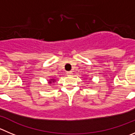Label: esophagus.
I'll use <instances>...</instances> for the list:
<instances>
[{"label":"esophagus","mask_w":135,"mask_h":135,"mask_svg":"<svg viewBox=\"0 0 135 135\" xmlns=\"http://www.w3.org/2000/svg\"><path fill=\"white\" fill-rule=\"evenodd\" d=\"M66 74H67L68 75H70L72 74V71H68L67 73H66Z\"/></svg>","instance_id":"esophagus-1"}]
</instances>
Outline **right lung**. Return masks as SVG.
I'll use <instances>...</instances> for the list:
<instances>
[{"mask_svg": "<svg viewBox=\"0 0 135 135\" xmlns=\"http://www.w3.org/2000/svg\"><path fill=\"white\" fill-rule=\"evenodd\" d=\"M55 81H56V80H55V79H50V80H49V84H51V83H54V82H55Z\"/></svg>", "mask_w": 135, "mask_h": 135, "instance_id": "obj_1", "label": "right lung"}]
</instances>
